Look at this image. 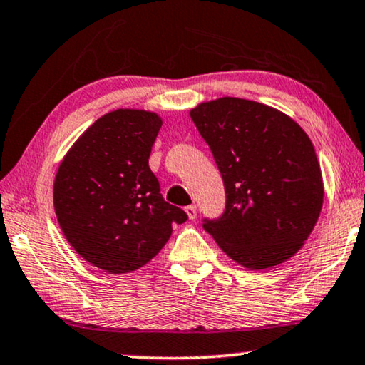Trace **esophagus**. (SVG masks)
I'll return each mask as SVG.
<instances>
[{"label":"esophagus","mask_w":365,"mask_h":365,"mask_svg":"<svg viewBox=\"0 0 365 365\" xmlns=\"http://www.w3.org/2000/svg\"><path fill=\"white\" fill-rule=\"evenodd\" d=\"M185 213L188 215L190 220H195V217H197V206H195V205L187 206V208H185Z\"/></svg>","instance_id":"obj_1"}]
</instances>
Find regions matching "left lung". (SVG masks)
<instances>
[{"label": "left lung", "mask_w": 365, "mask_h": 365, "mask_svg": "<svg viewBox=\"0 0 365 365\" xmlns=\"http://www.w3.org/2000/svg\"><path fill=\"white\" fill-rule=\"evenodd\" d=\"M213 152L226 192L205 231L242 267L285 262L312 235L323 206V178L307 133L275 108L217 98L190 111Z\"/></svg>", "instance_id": "left-lung-1"}]
</instances>
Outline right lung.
<instances>
[{
    "label": "right lung",
    "instance_id": "1",
    "mask_svg": "<svg viewBox=\"0 0 365 365\" xmlns=\"http://www.w3.org/2000/svg\"><path fill=\"white\" fill-rule=\"evenodd\" d=\"M162 119L144 110L105 114L61 162L53 208L63 236L86 262L110 274L155 257L187 213L162 198L149 155Z\"/></svg>",
    "mask_w": 365,
    "mask_h": 365
}]
</instances>
